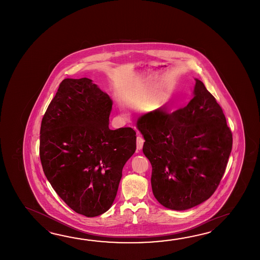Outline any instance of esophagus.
Wrapping results in <instances>:
<instances>
[{
    "label": "esophagus",
    "instance_id": "obj_1",
    "mask_svg": "<svg viewBox=\"0 0 260 260\" xmlns=\"http://www.w3.org/2000/svg\"><path fill=\"white\" fill-rule=\"evenodd\" d=\"M143 144H144V139L141 138L140 136H138V138H137V149L138 150H140V149L143 148Z\"/></svg>",
    "mask_w": 260,
    "mask_h": 260
}]
</instances>
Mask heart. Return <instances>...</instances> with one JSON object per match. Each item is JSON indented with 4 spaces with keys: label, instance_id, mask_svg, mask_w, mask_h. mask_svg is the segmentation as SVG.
Returning a JSON list of instances; mask_svg holds the SVG:
<instances>
[{
    "label": "heart",
    "instance_id": "1",
    "mask_svg": "<svg viewBox=\"0 0 260 260\" xmlns=\"http://www.w3.org/2000/svg\"><path fill=\"white\" fill-rule=\"evenodd\" d=\"M156 92L153 89L144 88L135 91L125 96V101L128 104L136 106L148 105L150 101L154 100Z\"/></svg>",
    "mask_w": 260,
    "mask_h": 260
}]
</instances>
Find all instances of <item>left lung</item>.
<instances>
[{"label":"left lung","instance_id":"8db88e82","mask_svg":"<svg viewBox=\"0 0 260 260\" xmlns=\"http://www.w3.org/2000/svg\"><path fill=\"white\" fill-rule=\"evenodd\" d=\"M195 81L186 107L171 114L150 111L137 122L152 166V192L171 210H187L209 199L232 152V131L220 106L203 82Z\"/></svg>","mask_w":260,"mask_h":260}]
</instances>
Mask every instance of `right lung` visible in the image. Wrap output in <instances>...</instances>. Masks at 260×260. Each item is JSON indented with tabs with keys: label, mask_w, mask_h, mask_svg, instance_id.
Instances as JSON below:
<instances>
[{
	"label": "right lung",
	"mask_w": 260,
	"mask_h": 260,
	"mask_svg": "<svg viewBox=\"0 0 260 260\" xmlns=\"http://www.w3.org/2000/svg\"><path fill=\"white\" fill-rule=\"evenodd\" d=\"M112 100L88 78L65 79L44 113L40 158L55 192L78 214L111 208L137 148L131 127L111 130Z\"/></svg>",
	"instance_id": "1"
}]
</instances>
